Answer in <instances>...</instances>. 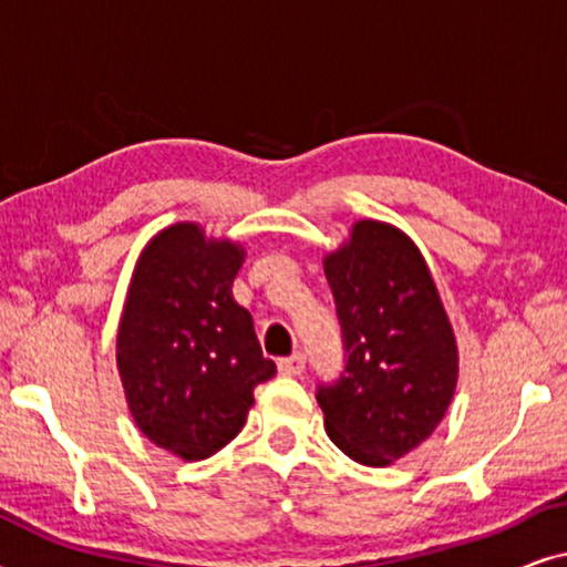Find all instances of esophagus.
<instances>
[{"instance_id":"34e87169","label":"esophagus","mask_w":567,"mask_h":567,"mask_svg":"<svg viewBox=\"0 0 567 567\" xmlns=\"http://www.w3.org/2000/svg\"><path fill=\"white\" fill-rule=\"evenodd\" d=\"M305 367H307L305 353L297 351V353H291L289 359L278 361V374H284V377H297V374H301V371H305Z\"/></svg>"}]
</instances>
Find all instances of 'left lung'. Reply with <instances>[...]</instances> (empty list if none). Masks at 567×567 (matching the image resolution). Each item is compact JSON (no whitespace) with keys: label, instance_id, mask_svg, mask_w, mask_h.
I'll return each mask as SVG.
<instances>
[{"label":"left lung","instance_id":"obj_1","mask_svg":"<svg viewBox=\"0 0 567 567\" xmlns=\"http://www.w3.org/2000/svg\"><path fill=\"white\" fill-rule=\"evenodd\" d=\"M346 346L338 382L317 386L332 444L386 467L436 431L460 379L456 338L429 262L405 231L361 219L324 255Z\"/></svg>","mask_w":567,"mask_h":567}]
</instances>
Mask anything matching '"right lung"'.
I'll use <instances>...</instances> for the list:
<instances>
[{
  "mask_svg": "<svg viewBox=\"0 0 567 567\" xmlns=\"http://www.w3.org/2000/svg\"><path fill=\"white\" fill-rule=\"evenodd\" d=\"M245 247L177 221L138 255L115 338L131 417L154 446L206 460L243 431L252 392L276 374L252 317L231 297Z\"/></svg>",
  "mask_w": 567,
  "mask_h": 567,
  "instance_id": "right-lung-1",
  "label": "right lung"
}]
</instances>
